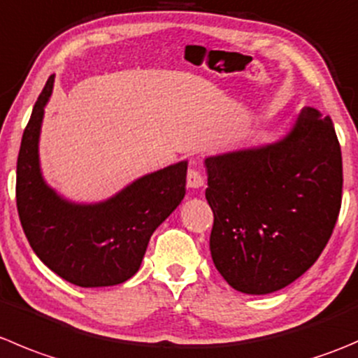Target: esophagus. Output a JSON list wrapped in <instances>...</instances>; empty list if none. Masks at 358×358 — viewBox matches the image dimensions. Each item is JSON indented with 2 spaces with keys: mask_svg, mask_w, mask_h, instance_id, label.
<instances>
[{
  "mask_svg": "<svg viewBox=\"0 0 358 358\" xmlns=\"http://www.w3.org/2000/svg\"><path fill=\"white\" fill-rule=\"evenodd\" d=\"M203 185H204L203 173H201L197 168H194V166H190L189 173H187V187H190V189H199V187Z\"/></svg>",
  "mask_w": 358,
  "mask_h": 358,
  "instance_id": "esophagus-1",
  "label": "esophagus"
}]
</instances>
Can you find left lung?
Segmentation results:
<instances>
[{
  "instance_id": "obj_1",
  "label": "left lung",
  "mask_w": 358,
  "mask_h": 358,
  "mask_svg": "<svg viewBox=\"0 0 358 358\" xmlns=\"http://www.w3.org/2000/svg\"><path fill=\"white\" fill-rule=\"evenodd\" d=\"M204 164L211 259L232 289L271 294L317 262L341 210L343 159L331 117L306 106L283 140Z\"/></svg>"
}]
</instances>
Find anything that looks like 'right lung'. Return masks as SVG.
<instances>
[{
	"label": "right lung",
	"mask_w": 358,
	"mask_h": 358,
	"mask_svg": "<svg viewBox=\"0 0 358 358\" xmlns=\"http://www.w3.org/2000/svg\"><path fill=\"white\" fill-rule=\"evenodd\" d=\"M54 75L34 103L17 159V211L41 262L78 287L119 285L136 275L150 236L185 196L187 161L145 175L98 204L62 199L38 161V138Z\"/></svg>",
	"instance_id": "obj_1"
}]
</instances>
